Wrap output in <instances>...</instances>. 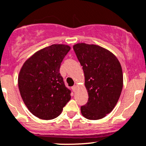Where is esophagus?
<instances>
[{
  "mask_svg": "<svg viewBox=\"0 0 146 146\" xmlns=\"http://www.w3.org/2000/svg\"><path fill=\"white\" fill-rule=\"evenodd\" d=\"M72 90H73V91L75 92H76V85L73 86V87H72Z\"/></svg>",
  "mask_w": 146,
  "mask_h": 146,
  "instance_id": "34e87169",
  "label": "esophagus"
}]
</instances>
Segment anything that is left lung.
<instances>
[{
	"label": "left lung",
	"instance_id": "1",
	"mask_svg": "<svg viewBox=\"0 0 146 146\" xmlns=\"http://www.w3.org/2000/svg\"><path fill=\"white\" fill-rule=\"evenodd\" d=\"M73 50L82 66L89 96L81 113L88 119H101L113 110L122 92L120 63L109 50L99 45L78 43Z\"/></svg>",
	"mask_w": 146,
	"mask_h": 146
}]
</instances>
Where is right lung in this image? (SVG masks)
Instances as JSON below:
<instances>
[{"mask_svg": "<svg viewBox=\"0 0 146 146\" xmlns=\"http://www.w3.org/2000/svg\"><path fill=\"white\" fill-rule=\"evenodd\" d=\"M70 46L54 44L36 52L24 62L19 71L18 86L29 111L42 119L61 114L70 99V90L59 73L61 63Z\"/></svg>", "mask_w": 146, "mask_h": 146, "instance_id": "1", "label": "right lung"}]
</instances>
